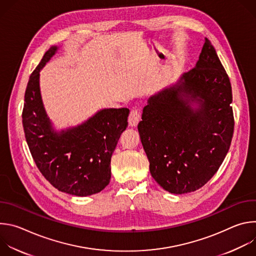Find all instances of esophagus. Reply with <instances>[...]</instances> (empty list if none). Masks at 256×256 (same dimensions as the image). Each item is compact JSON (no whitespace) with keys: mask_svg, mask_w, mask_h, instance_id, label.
<instances>
[{"mask_svg":"<svg viewBox=\"0 0 256 256\" xmlns=\"http://www.w3.org/2000/svg\"><path fill=\"white\" fill-rule=\"evenodd\" d=\"M140 120V112L138 109H132L128 116V124L130 126H136Z\"/></svg>","mask_w":256,"mask_h":256,"instance_id":"esophagus-1","label":"esophagus"}]
</instances>
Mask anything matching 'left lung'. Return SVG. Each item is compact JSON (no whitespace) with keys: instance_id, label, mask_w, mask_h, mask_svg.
<instances>
[{"instance_id":"left-lung-1","label":"left lung","mask_w":256,"mask_h":256,"mask_svg":"<svg viewBox=\"0 0 256 256\" xmlns=\"http://www.w3.org/2000/svg\"><path fill=\"white\" fill-rule=\"evenodd\" d=\"M227 72L208 38L196 66L148 99L138 124L157 184L174 194L214 176L231 144L234 118Z\"/></svg>"}]
</instances>
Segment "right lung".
<instances>
[{
  "label": "right lung",
  "mask_w": 256,
  "mask_h": 256,
  "mask_svg": "<svg viewBox=\"0 0 256 256\" xmlns=\"http://www.w3.org/2000/svg\"><path fill=\"white\" fill-rule=\"evenodd\" d=\"M58 50L52 46L29 78L22 114L25 138L36 166L52 186L87 196L110 181L112 156L128 126L130 109L104 108L79 126L54 130L42 102L40 72Z\"/></svg>",
  "instance_id": "1"
}]
</instances>
